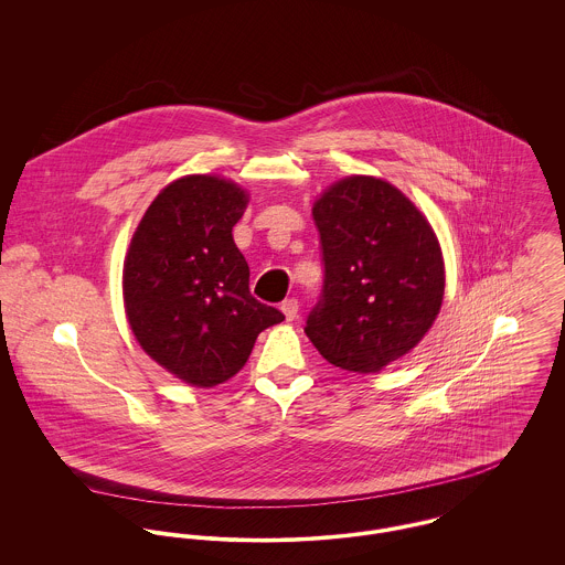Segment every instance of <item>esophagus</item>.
Instances as JSON below:
<instances>
[{
    "label": "esophagus",
    "mask_w": 565,
    "mask_h": 565,
    "mask_svg": "<svg viewBox=\"0 0 565 565\" xmlns=\"http://www.w3.org/2000/svg\"><path fill=\"white\" fill-rule=\"evenodd\" d=\"M298 300L296 298H289V300H285L282 305H280V311L285 313V318H287V322H294L296 318H298Z\"/></svg>",
    "instance_id": "34e87169"
}]
</instances>
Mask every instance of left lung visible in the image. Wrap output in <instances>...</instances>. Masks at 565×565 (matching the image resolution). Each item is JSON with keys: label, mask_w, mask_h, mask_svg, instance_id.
Returning a JSON list of instances; mask_svg holds the SVG:
<instances>
[{"label": "left lung", "mask_w": 565, "mask_h": 565, "mask_svg": "<svg viewBox=\"0 0 565 565\" xmlns=\"http://www.w3.org/2000/svg\"><path fill=\"white\" fill-rule=\"evenodd\" d=\"M313 220L323 287L305 332L334 367L379 372L415 348L441 309L439 242L403 191L372 175L326 189Z\"/></svg>", "instance_id": "left-lung-1"}]
</instances>
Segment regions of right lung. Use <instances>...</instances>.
Listing matches in <instances>:
<instances>
[{"mask_svg": "<svg viewBox=\"0 0 565 565\" xmlns=\"http://www.w3.org/2000/svg\"><path fill=\"white\" fill-rule=\"evenodd\" d=\"M247 193L215 175L167 184L146 211L124 263V302L141 348L180 381L233 379L256 337L285 320L249 294L233 239Z\"/></svg>", "mask_w": 565, "mask_h": 565, "instance_id": "add662e5", "label": "right lung"}]
</instances>
